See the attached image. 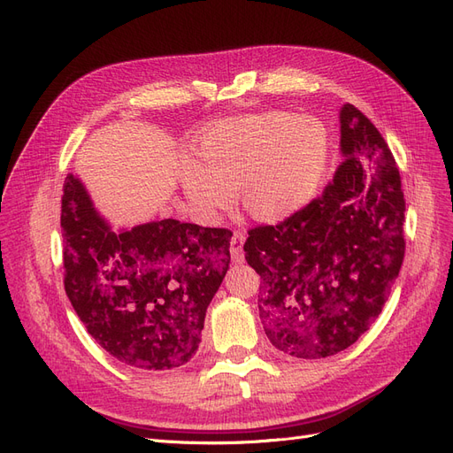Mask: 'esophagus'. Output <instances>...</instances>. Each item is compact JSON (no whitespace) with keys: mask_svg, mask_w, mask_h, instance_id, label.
Listing matches in <instances>:
<instances>
[{"mask_svg":"<svg viewBox=\"0 0 453 453\" xmlns=\"http://www.w3.org/2000/svg\"><path fill=\"white\" fill-rule=\"evenodd\" d=\"M243 242H245L243 232L234 230V234H232V238H230V255L236 260V263L243 260Z\"/></svg>","mask_w":453,"mask_h":453,"instance_id":"obj_1","label":"esophagus"}]
</instances>
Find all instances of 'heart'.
<instances>
[{
  "mask_svg": "<svg viewBox=\"0 0 453 453\" xmlns=\"http://www.w3.org/2000/svg\"><path fill=\"white\" fill-rule=\"evenodd\" d=\"M196 162L181 168V187L208 219L236 203L260 223L303 211L323 187L331 142L323 122L289 111L236 117L202 134Z\"/></svg>",
  "mask_w": 453,
  "mask_h": 453,
  "instance_id": "b5f03b06",
  "label": "heart"
}]
</instances>
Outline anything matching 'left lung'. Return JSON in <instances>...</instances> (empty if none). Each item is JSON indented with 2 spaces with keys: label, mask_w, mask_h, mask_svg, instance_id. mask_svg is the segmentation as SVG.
I'll return each instance as SVG.
<instances>
[{
  "label": "left lung",
  "mask_w": 453,
  "mask_h": 453,
  "mask_svg": "<svg viewBox=\"0 0 453 453\" xmlns=\"http://www.w3.org/2000/svg\"><path fill=\"white\" fill-rule=\"evenodd\" d=\"M344 160L323 195L280 225L255 226L245 260L260 276L268 340L300 359L344 351L381 313L404 260L401 173L357 107L340 111Z\"/></svg>",
  "instance_id": "1"
}]
</instances>
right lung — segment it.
<instances>
[{"label": "right lung", "instance_id": "right-lung-1", "mask_svg": "<svg viewBox=\"0 0 453 453\" xmlns=\"http://www.w3.org/2000/svg\"><path fill=\"white\" fill-rule=\"evenodd\" d=\"M60 225L64 289L88 334L135 368L193 357L228 270L232 232L164 219L117 234L73 175L64 183Z\"/></svg>", "mask_w": 453, "mask_h": 453}]
</instances>
